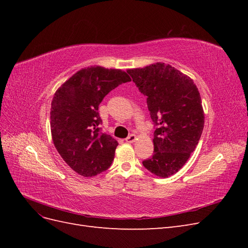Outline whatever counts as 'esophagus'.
<instances>
[{
	"label": "esophagus",
	"mask_w": 248,
	"mask_h": 248,
	"mask_svg": "<svg viewBox=\"0 0 248 248\" xmlns=\"http://www.w3.org/2000/svg\"><path fill=\"white\" fill-rule=\"evenodd\" d=\"M125 140L127 142H130V144H131V142H134L137 140V136H136V134H130V136H128L125 139Z\"/></svg>",
	"instance_id": "1"
}]
</instances>
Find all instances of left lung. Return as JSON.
<instances>
[{"instance_id":"obj_1","label":"left lung","mask_w":248,"mask_h":248,"mask_svg":"<svg viewBox=\"0 0 248 248\" xmlns=\"http://www.w3.org/2000/svg\"><path fill=\"white\" fill-rule=\"evenodd\" d=\"M140 92L147 96L156 129L154 154L142 161L152 174L168 178L181 169L194 151L204 129L201 95L193 80L169 64L128 69Z\"/></svg>"}]
</instances>
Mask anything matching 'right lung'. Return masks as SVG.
Wrapping results in <instances>:
<instances>
[{
  "label": "right lung",
  "mask_w": 248,
  "mask_h": 248,
  "mask_svg": "<svg viewBox=\"0 0 248 248\" xmlns=\"http://www.w3.org/2000/svg\"><path fill=\"white\" fill-rule=\"evenodd\" d=\"M131 78L125 71L91 66L60 87L51 101L50 131L63 160L82 177L107 170L118 141L100 131L98 107L111 90Z\"/></svg>",
  "instance_id": "1"
}]
</instances>
